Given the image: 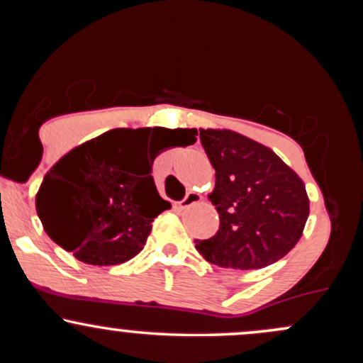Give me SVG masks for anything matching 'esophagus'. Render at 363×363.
Segmentation results:
<instances>
[{
    "label": "esophagus",
    "instance_id": "1",
    "mask_svg": "<svg viewBox=\"0 0 363 363\" xmlns=\"http://www.w3.org/2000/svg\"><path fill=\"white\" fill-rule=\"evenodd\" d=\"M199 201H201V194L189 191V193H187L184 198L179 201V208H181V210H187V208L196 205V203H199Z\"/></svg>",
    "mask_w": 363,
    "mask_h": 363
}]
</instances>
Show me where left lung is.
<instances>
[{"label":"left lung","instance_id":"8db88e82","mask_svg":"<svg viewBox=\"0 0 363 363\" xmlns=\"http://www.w3.org/2000/svg\"><path fill=\"white\" fill-rule=\"evenodd\" d=\"M215 169L211 203L218 232L194 240L208 262L222 268L259 269L289 254L301 239L309 198L302 179L264 145L234 131L199 129Z\"/></svg>","mask_w":363,"mask_h":363}]
</instances>
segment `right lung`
Masks as SVG:
<instances>
[{
	"label": "right lung",
	"mask_w": 363,
	"mask_h": 363,
	"mask_svg": "<svg viewBox=\"0 0 363 363\" xmlns=\"http://www.w3.org/2000/svg\"><path fill=\"white\" fill-rule=\"evenodd\" d=\"M194 129H112L73 148L45 174L35 198L48 235L86 264H121L143 249L170 203L152 176L158 153L194 143Z\"/></svg>",
	"instance_id": "1"
}]
</instances>
